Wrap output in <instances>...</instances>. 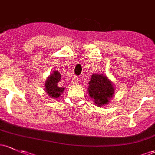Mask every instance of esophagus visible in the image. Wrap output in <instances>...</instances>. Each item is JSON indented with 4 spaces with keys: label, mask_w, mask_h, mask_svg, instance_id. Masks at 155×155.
<instances>
[{
    "label": "esophagus",
    "mask_w": 155,
    "mask_h": 155,
    "mask_svg": "<svg viewBox=\"0 0 155 155\" xmlns=\"http://www.w3.org/2000/svg\"><path fill=\"white\" fill-rule=\"evenodd\" d=\"M78 81H79V78H78L77 76H74V77H73L72 80H71V83L76 84H77Z\"/></svg>",
    "instance_id": "34e87169"
}]
</instances>
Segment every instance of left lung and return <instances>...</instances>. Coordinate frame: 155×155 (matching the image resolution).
Here are the masks:
<instances>
[{
	"label": "left lung",
	"mask_w": 155,
	"mask_h": 155,
	"mask_svg": "<svg viewBox=\"0 0 155 155\" xmlns=\"http://www.w3.org/2000/svg\"><path fill=\"white\" fill-rule=\"evenodd\" d=\"M88 93L97 107L108 104L114 97L115 89L113 81L104 74H93L88 83Z\"/></svg>",
	"instance_id": "left-lung-1"
}]
</instances>
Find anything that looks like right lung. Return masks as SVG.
I'll return each mask as SVG.
<instances>
[{
    "instance_id": "right-lung-1",
    "label": "right lung",
    "mask_w": 155,
    "mask_h": 155,
    "mask_svg": "<svg viewBox=\"0 0 155 155\" xmlns=\"http://www.w3.org/2000/svg\"><path fill=\"white\" fill-rule=\"evenodd\" d=\"M60 73L57 71H54L49 75L45 82V91L50 98H57L61 96V94L64 91V87H59V81L61 80Z\"/></svg>"
}]
</instances>
